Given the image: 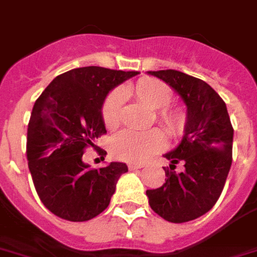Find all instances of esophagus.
<instances>
[{
    "label": "esophagus",
    "mask_w": 257,
    "mask_h": 257,
    "mask_svg": "<svg viewBox=\"0 0 257 257\" xmlns=\"http://www.w3.org/2000/svg\"><path fill=\"white\" fill-rule=\"evenodd\" d=\"M144 165L143 163H128V169L130 171H134V169H139V168H143Z\"/></svg>",
    "instance_id": "obj_1"
}]
</instances>
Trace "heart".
I'll return each mask as SVG.
<instances>
[{
  "mask_svg": "<svg viewBox=\"0 0 257 257\" xmlns=\"http://www.w3.org/2000/svg\"><path fill=\"white\" fill-rule=\"evenodd\" d=\"M135 97L150 109L158 110V119L171 134H177L182 127V115L179 110L169 109L172 90L158 78H142L131 89ZM123 113V92L115 89L106 97L102 105V119L106 127L114 130L120 124ZM165 146L162 130H124L116 134L111 141V151L118 159L127 162H143Z\"/></svg>",
  "mask_w": 257,
  "mask_h": 257,
  "instance_id": "heart-1",
  "label": "heart"
}]
</instances>
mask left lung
I'll list each match as a JSON object with an SVG mask.
<instances>
[{
	"label": "left lung",
	"instance_id": "8db88e82",
	"mask_svg": "<svg viewBox=\"0 0 257 257\" xmlns=\"http://www.w3.org/2000/svg\"><path fill=\"white\" fill-rule=\"evenodd\" d=\"M167 82L186 105L181 143L164 155L165 182L147 190L150 206L172 223H184L206 214L219 198L232 163L234 128L224 101L209 84L175 69L148 72ZM182 162L184 169L174 171Z\"/></svg>",
	"mask_w": 257,
	"mask_h": 257
}]
</instances>
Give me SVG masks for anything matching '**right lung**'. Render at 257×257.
I'll return each instance as SVG.
<instances>
[{"label": "right lung", "instance_id": "right-lung-1", "mask_svg": "<svg viewBox=\"0 0 257 257\" xmlns=\"http://www.w3.org/2000/svg\"><path fill=\"white\" fill-rule=\"evenodd\" d=\"M138 73L102 67L71 69L55 77L34 105L27 128L29 169L40 201L61 219L97 217L128 171L116 162L92 169L82 155L106 133L101 111L106 95Z\"/></svg>", "mask_w": 257, "mask_h": 257}]
</instances>
